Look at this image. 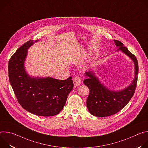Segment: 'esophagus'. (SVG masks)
Here are the masks:
<instances>
[{
  "mask_svg": "<svg viewBox=\"0 0 148 148\" xmlns=\"http://www.w3.org/2000/svg\"><path fill=\"white\" fill-rule=\"evenodd\" d=\"M73 82L74 86L75 87H77L78 86L80 85V84L81 82V78L79 76H75L74 78H73Z\"/></svg>",
  "mask_w": 148,
  "mask_h": 148,
  "instance_id": "obj_1",
  "label": "esophagus"
}]
</instances>
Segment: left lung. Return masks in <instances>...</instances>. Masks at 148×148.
<instances>
[{
    "label": "left lung",
    "instance_id": "left-lung-1",
    "mask_svg": "<svg viewBox=\"0 0 148 148\" xmlns=\"http://www.w3.org/2000/svg\"><path fill=\"white\" fill-rule=\"evenodd\" d=\"M119 50L127 55L134 61L135 78L130 85L119 91L110 90L94 75V73L87 71L85 75L88 78L84 79V84L90 90L87 99L88 111L94 116L104 117L112 115L121 111L133 97L138 81V62L136 57L125 47L121 41L114 40Z\"/></svg>",
    "mask_w": 148,
    "mask_h": 148
}]
</instances>
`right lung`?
Masks as SVG:
<instances>
[{
    "mask_svg": "<svg viewBox=\"0 0 148 148\" xmlns=\"http://www.w3.org/2000/svg\"><path fill=\"white\" fill-rule=\"evenodd\" d=\"M38 40H29L19 47L8 64L9 78L18 103L28 112L41 116H52L64 108L73 88L71 77L61 80L51 77H31L25 69L28 49Z\"/></svg>",
    "mask_w": 148,
    "mask_h": 148,
    "instance_id": "add662e5",
    "label": "right lung"
}]
</instances>
